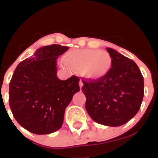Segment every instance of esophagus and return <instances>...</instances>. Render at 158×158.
<instances>
[{
    "mask_svg": "<svg viewBox=\"0 0 158 158\" xmlns=\"http://www.w3.org/2000/svg\"><path fill=\"white\" fill-rule=\"evenodd\" d=\"M79 87H80V89H81V88H82V86H83V82L81 81V80L79 81Z\"/></svg>",
    "mask_w": 158,
    "mask_h": 158,
    "instance_id": "34e87169",
    "label": "esophagus"
}]
</instances>
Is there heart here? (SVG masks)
<instances>
[{
  "label": "heart",
  "instance_id": "1",
  "mask_svg": "<svg viewBox=\"0 0 158 158\" xmlns=\"http://www.w3.org/2000/svg\"><path fill=\"white\" fill-rule=\"evenodd\" d=\"M63 66L70 67L81 71L83 77L90 80H99L110 73L112 68V59L108 52L99 50H73L64 57Z\"/></svg>",
  "mask_w": 158,
  "mask_h": 158
}]
</instances>
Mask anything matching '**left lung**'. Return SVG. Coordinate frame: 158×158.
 <instances>
[{
	"label": "left lung",
	"mask_w": 158,
	"mask_h": 158,
	"mask_svg": "<svg viewBox=\"0 0 158 158\" xmlns=\"http://www.w3.org/2000/svg\"><path fill=\"white\" fill-rule=\"evenodd\" d=\"M110 73L99 80H82L81 90L86 97L85 108L99 124L117 127L133 118L140 108L144 95V81L133 60L112 48Z\"/></svg>",
	"instance_id": "obj_1"
}]
</instances>
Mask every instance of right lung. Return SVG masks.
<instances>
[{
	"label": "right lung",
	"mask_w": 158,
	"mask_h": 158,
	"mask_svg": "<svg viewBox=\"0 0 158 158\" xmlns=\"http://www.w3.org/2000/svg\"><path fill=\"white\" fill-rule=\"evenodd\" d=\"M68 47L51 44L38 49L21 61L11 79L9 103L18 123L35 135H48L62 126L65 108L79 92V79L57 77L56 63Z\"/></svg>",
	"instance_id": "add662e5"
}]
</instances>
